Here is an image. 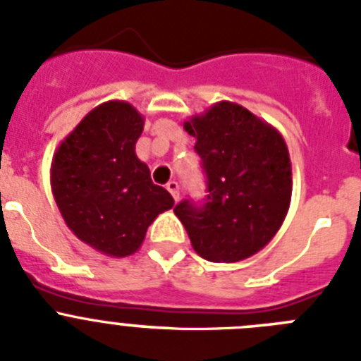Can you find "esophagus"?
Instances as JSON below:
<instances>
[{"mask_svg":"<svg viewBox=\"0 0 361 361\" xmlns=\"http://www.w3.org/2000/svg\"><path fill=\"white\" fill-rule=\"evenodd\" d=\"M166 190L170 191L171 197H173L175 200L178 199V183H177V180H170V183L166 184Z\"/></svg>","mask_w":361,"mask_h":361,"instance_id":"obj_1","label":"esophagus"}]
</instances>
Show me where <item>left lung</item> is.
Masks as SVG:
<instances>
[{
	"label": "left lung",
	"mask_w": 361,
	"mask_h": 361,
	"mask_svg": "<svg viewBox=\"0 0 361 361\" xmlns=\"http://www.w3.org/2000/svg\"><path fill=\"white\" fill-rule=\"evenodd\" d=\"M206 173L202 204L175 215L209 262H240L275 237L291 204V161L283 137L237 103L220 101L184 123Z\"/></svg>",
	"instance_id": "1"
}]
</instances>
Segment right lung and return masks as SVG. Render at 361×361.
<instances>
[{"instance_id": "right-lung-1", "label": "right lung", "mask_w": 361, "mask_h": 361, "mask_svg": "<svg viewBox=\"0 0 361 361\" xmlns=\"http://www.w3.org/2000/svg\"><path fill=\"white\" fill-rule=\"evenodd\" d=\"M145 119L124 101H108L82 117L54 153L50 184L73 235L108 257L141 247L159 213L173 197L152 183L135 155Z\"/></svg>"}]
</instances>
